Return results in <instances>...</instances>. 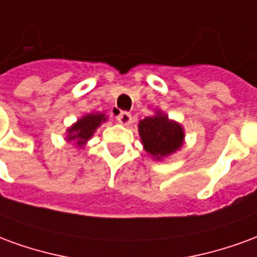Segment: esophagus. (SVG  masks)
<instances>
[{"label":"esophagus","instance_id":"obj_1","mask_svg":"<svg viewBox=\"0 0 257 257\" xmlns=\"http://www.w3.org/2000/svg\"><path fill=\"white\" fill-rule=\"evenodd\" d=\"M117 121L122 125H129L132 122V115L128 111H121L117 115Z\"/></svg>","mask_w":257,"mask_h":257}]
</instances>
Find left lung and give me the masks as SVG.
<instances>
[{
    "mask_svg": "<svg viewBox=\"0 0 257 257\" xmlns=\"http://www.w3.org/2000/svg\"><path fill=\"white\" fill-rule=\"evenodd\" d=\"M139 134L146 151L156 158L169 156L180 149L184 138L182 126L162 114L140 121Z\"/></svg>",
    "mask_w": 257,
    "mask_h": 257,
    "instance_id": "8db88e82",
    "label": "left lung"
}]
</instances>
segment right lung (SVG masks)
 I'll return each instance as SVG.
<instances>
[{"mask_svg": "<svg viewBox=\"0 0 257 257\" xmlns=\"http://www.w3.org/2000/svg\"><path fill=\"white\" fill-rule=\"evenodd\" d=\"M103 121H106L104 114H88L84 118L78 119L68 129V140H77V145H84L86 140L93 135L96 128Z\"/></svg>", "mask_w": 257, "mask_h": 257, "instance_id": "1", "label": "right lung"}]
</instances>
